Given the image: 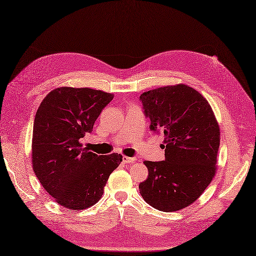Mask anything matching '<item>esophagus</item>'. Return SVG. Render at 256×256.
<instances>
[{
    "label": "esophagus",
    "mask_w": 256,
    "mask_h": 256,
    "mask_svg": "<svg viewBox=\"0 0 256 256\" xmlns=\"http://www.w3.org/2000/svg\"><path fill=\"white\" fill-rule=\"evenodd\" d=\"M123 162H125V164H133V162H136V158H133V157L123 156Z\"/></svg>",
    "instance_id": "obj_1"
}]
</instances>
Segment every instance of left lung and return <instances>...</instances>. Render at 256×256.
I'll return each mask as SVG.
<instances>
[{"instance_id": "1", "label": "left lung", "mask_w": 256, "mask_h": 256, "mask_svg": "<svg viewBox=\"0 0 256 256\" xmlns=\"http://www.w3.org/2000/svg\"><path fill=\"white\" fill-rule=\"evenodd\" d=\"M150 128L164 134L165 160H145L140 194L153 208L172 212L197 200L214 179L220 128L209 102L187 84L165 86L140 96Z\"/></svg>"}]
</instances>
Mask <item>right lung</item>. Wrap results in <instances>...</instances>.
<instances>
[{
  "mask_svg": "<svg viewBox=\"0 0 256 256\" xmlns=\"http://www.w3.org/2000/svg\"><path fill=\"white\" fill-rule=\"evenodd\" d=\"M112 94L91 88L62 86L50 91L36 112L32 165L38 180L56 202L84 210L98 202L122 155H96L80 140L91 133Z\"/></svg>",
  "mask_w": 256,
  "mask_h": 256,
  "instance_id": "right-lung-1",
  "label": "right lung"
}]
</instances>
